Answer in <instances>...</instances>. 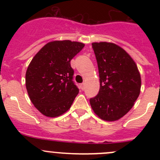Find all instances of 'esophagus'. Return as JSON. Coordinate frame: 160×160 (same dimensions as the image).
Listing matches in <instances>:
<instances>
[{
  "mask_svg": "<svg viewBox=\"0 0 160 160\" xmlns=\"http://www.w3.org/2000/svg\"><path fill=\"white\" fill-rule=\"evenodd\" d=\"M80 89H81L82 90H83L85 89V83H83L80 84Z\"/></svg>",
  "mask_w": 160,
  "mask_h": 160,
  "instance_id": "34e87169",
  "label": "esophagus"
}]
</instances>
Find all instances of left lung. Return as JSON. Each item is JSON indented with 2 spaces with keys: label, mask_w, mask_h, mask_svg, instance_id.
Listing matches in <instances>:
<instances>
[{
  "label": "left lung",
  "mask_w": 160,
  "mask_h": 160,
  "mask_svg": "<svg viewBox=\"0 0 160 160\" xmlns=\"http://www.w3.org/2000/svg\"><path fill=\"white\" fill-rule=\"evenodd\" d=\"M98 62L100 90L90 99L93 112L102 120L122 118L134 106L141 90V76L130 55L112 42H93Z\"/></svg>",
  "instance_id": "left-lung-1"
}]
</instances>
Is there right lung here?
Returning <instances> with one entry per match:
<instances>
[{
    "label": "right lung",
    "instance_id": "1",
    "mask_svg": "<svg viewBox=\"0 0 160 160\" xmlns=\"http://www.w3.org/2000/svg\"><path fill=\"white\" fill-rule=\"evenodd\" d=\"M83 47V43L70 40L49 42L31 61L25 86L32 103L43 115L58 117L70 108L79 93L70 60Z\"/></svg>",
    "mask_w": 160,
    "mask_h": 160
}]
</instances>
